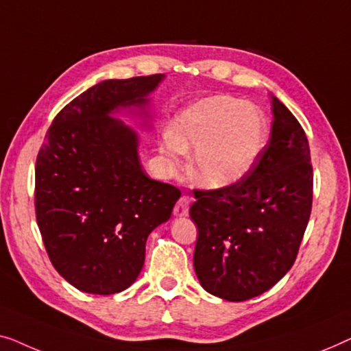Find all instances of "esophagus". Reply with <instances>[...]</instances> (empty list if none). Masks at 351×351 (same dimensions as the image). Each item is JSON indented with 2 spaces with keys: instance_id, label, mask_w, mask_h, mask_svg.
Returning a JSON list of instances; mask_svg holds the SVG:
<instances>
[{
  "instance_id": "esophagus-1",
  "label": "esophagus",
  "mask_w": 351,
  "mask_h": 351,
  "mask_svg": "<svg viewBox=\"0 0 351 351\" xmlns=\"http://www.w3.org/2000/svg\"><path fill=\"white\" fill-rule=\"evenodd\" d=\"M189 213V199L182 195L180 200L176 202L175 208H173V215L175 216H187Z\"/></svg>"
}]
</instances>
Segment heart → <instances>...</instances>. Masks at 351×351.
<instances>
[{
    "instance_id": "obj_1",
    "label": "heart",
    "mask_w": 351,
    "mask_h": 351,
    "mask_svg": "<svg viewBox=\"0 0 351 351\" xmlns=\"http://www.w3.org/2000/svg\"><path fill=\"white\" fill-rule=\"evenodd\" d=\"M264 141L265 121L256 108L239 98L211 97L178 116L162 152L175 164L182 152L195 149V180L206 187H226L248 173Z\"/></svg>"
}]
</instances>
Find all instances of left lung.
I'll return each mask as SVG.
<instances>
[{"instance_id":"left-lung-1","label":"left lung","mask_w":351,"mask_h":351,"mask_svg":"<svg viewBox=\"0 0 351 351\" xmlns=\"http://www.w3.org/2000/svg\"><path fill=\"white\" fill-rule=\"evenodd\" d=\"M267 145L248 173L219 189L194 191V269L210 294L241 302L265 293L298 258L313 200V169L302 125L272 97Z\"/></svg>"}]
</instances>
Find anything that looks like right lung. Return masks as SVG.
<instances>
[{
	"mask_svg": "<svg viewBox=\"0 0 351 351\" xmlns=\"http://www.w3.org/2000/svg\"><path fill=\"white\" fill-rule=\"evenodd\" d=\"M164 75L110 79L68 103L49 127L34 169V210L58 274L84 293L127 289L147 235L170 219L181 191L147 178L138 138L110 114L145 106Z\"/></svg>",
	"mask_w": 351,
	"mask_h": 351,
	"instance_id": "1",
	"label": "right lung"
}]
</instances>
